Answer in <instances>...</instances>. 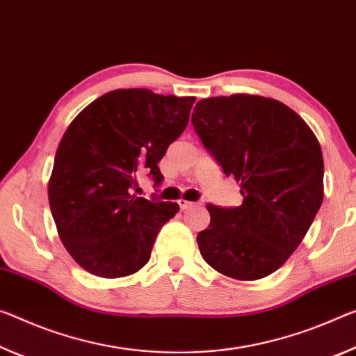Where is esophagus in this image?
I'll return each instance as SVG.
<instances>
[{
    "label": "esophagus",
    "instance_id": "esophagus-1",
    "mask_svg": "<svg viewBox=\"0 0 356 356\" xmlns=\"http://www.w3.org/2000/svg\"><path fill=\"white\" fill-rule=\"evenodd\" d=\"M179 208L183 209V211H188V209H191L192 207H194V203L192 202H188V200H179Z\"/></svg>",
    "mask_w": 356,
    "mask_h": 356
}]
</instances>
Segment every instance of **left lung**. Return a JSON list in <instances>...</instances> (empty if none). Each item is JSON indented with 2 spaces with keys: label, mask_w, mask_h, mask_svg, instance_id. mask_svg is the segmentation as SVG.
I'll use <instances>...</instances> for the list:
<instances>
[{
  "label": "left lung",
  "mask_w": 356,
  "mask_h": 356,
  "mask_svg": "<svg viewBox=\"0 0 356 356\" xmlns=\"http://www.w3.org/2000/svg\"><path fill=\"white\" fill-rule=\"evenodd\" d=\"M192 124L227 177L241 183L240 207L207 205L197 235L202 257L220 275L261 279L300 246L323 200V156L298 113L254 95L197 102Z\"/></svg>",
  "instance_id": "8db88e82"
}]
</instances>
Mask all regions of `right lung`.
<instances>
[{
	"instance_id": "right-lung-1",
	"label": "right lung",
	"mask_w": 356,
	"mask_h": 356,
	"mask_svg": "<svg viewBox=\"0 0 356 356\" xmlns=\"http://www.w3.org/2000/svg\"><path fill=\"white\" fill-rule=\"evenodd\" d=\"M195 97L115 90L75 116L58 145L49 202L72 259L99 277H124L149 260L178 203L132 194L138 173L156 186L168 145L186 129Z\"/></svg>"
}]
</instances>
